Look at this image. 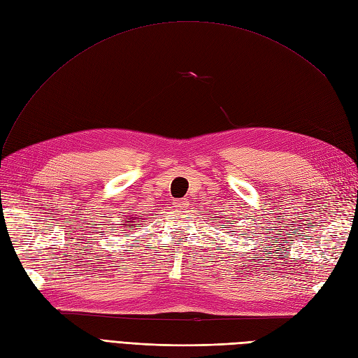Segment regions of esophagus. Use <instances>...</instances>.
I'll return each mask as SVG.
<instances>
[{
	"instance_id": "1",
	"label": "esophagus",
	"mask_w": 358,
	"mask_h": 358,
	"mask_svg": "<svg viewBox=\"0 0 358 358\" xmlns=\"http://www.w3.org/2000/svg\"><path fill=\"white\" fill-rule=\"evenodd\" d=\"M188 204V201L185 199H179V200H175V208H185V206Z\"/></svg>"
}]
</instances>
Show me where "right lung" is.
<instances>
[{
  "label": "right lung",
  "instance_id": "1",
  "mask_svg": "<svg viewBox=\"0 0 358 358\" xmlns=\"http://www.w3.org/2000/svg\"><path fill=\"white\" fill-rule=\"evenodd\" d=\"M131 227H133V225H131Z\"/></svg>",
  "mask_w": 358,
  "mask_h": 358
}]
</instances>
